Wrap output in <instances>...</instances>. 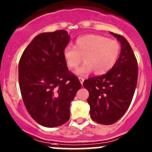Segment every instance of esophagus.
<instances>
[{"label": "esophagus", "mask_w": 152, "mask_h": 152, "mask_svg": "<svg viewBox=\"0 0 152 152\" xmlns=\"http://www.w3.org/2000/svg\"><path fill=\"white\" fill-rule=\"evenodd\" d=\"M79 80H80V81L81 85H82V86H83V81H84V79H83V77H79Z\"/></svg>", "instance_id": "34e87169"}]
</instances>
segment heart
<instances>
[{"label": "heart", "instance_id": "1", "mask_svg": "<svg viewBox=\"0 0 152 152\" xmlns=\"http://www.w3.org/2000/svg\"><path fill=\"white\" fill-rule=\"evenodd\" d=\"M120 50L121 47L117 40L91 34L78 37L75 47H66L63 50V56L70 69L77 67L83 57L85 63L76 70V74L86 75L94 71L96 75H102L115 66Z\"/></svg>", "mask_w": 152, "mask_h": 152}]
</instances>
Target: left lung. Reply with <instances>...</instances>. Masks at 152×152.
I'll use <instances>...</instances> for the list:
<instances>
[{
  "mask_svg": "<svg viewBox=\"0 0 152 152\" xmlns=\"http://www.w3.org/2000/svg\"><path fill=\"white\" fill-rule=\"evenodd\" d=\"M121 43V52L115 66L104 75L86 80L89 92L88 103L93 120L112 125L125 115L132 102L138 80V63L128 40L110 32Z\"/></svg>",
  "mask_w": 152,
  "mask_h": 152,
  "instance_id": "8db88e82",
  "label": "left lung"
}]
</instances>
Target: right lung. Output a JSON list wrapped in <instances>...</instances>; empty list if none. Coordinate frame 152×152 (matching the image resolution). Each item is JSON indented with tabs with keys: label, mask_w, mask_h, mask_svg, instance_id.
Instances as JSON below:
<instances>
[{
	"label": "right lung",
	"mask_w": 152,
	"mask_h": 152,
	"mask_svg": "<svg viewBox=\"0 0 152 152\" xmlns=\"http://www.w3.org/2000/svg\"><path fill=\"white\" fill-rule=\"evenodd\" d=\"M69 41L66 30L40 33L19 60V84L24 106L35 122L47 128L69 120L70 103L81 88L63 56Z\"/></svg>",
	"instance_id": "obj_1"
}]
</instances>
